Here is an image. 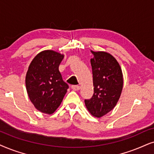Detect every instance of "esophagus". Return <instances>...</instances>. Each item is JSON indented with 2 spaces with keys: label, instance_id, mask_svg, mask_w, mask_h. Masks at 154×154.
<instances>
[{
  "label": "esophagus",
  "instance_id": "1",
  "mask_svg": "<svg viewBox=\"0 0 154 154\" xmlns=\"http://www.w3.org/2000/svg\"><path fill=\"white\" fill-rule=\"evenodd\" d=\"M72 89L74 91H79V90L80 89V86L73 85L72 86Z\"/></svg>",
  "mask_w": 154,
  "mask_h": 154
}]
</instances>
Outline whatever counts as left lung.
Returning a JSON list of instances; mask_svg holds the SVG:
<instances>
[{"label": "left lung", "instance_id": "left-lung-1", "mask_svg": "<svg viewBox=\"0 0 154 154\" xmlns=\"http://www.w3.org/2000/svg\"><path fill=\"white\" fill-rule=\"evenodd\" d=\"M94 94L85 100L88 111L96 118H101L116 106L123 87V75L118 61L105 51H91Z\"/></svg>", "mask_w": 154, "mask_h": 154}]
</instances>
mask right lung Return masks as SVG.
I'll list each match as a JSON object with an SVG mask.
<instances>
[{
  "label": "right lung",
  "mask_w": 154,
  "mask_h": 154,
  "mask_svg": "<svg viewBox=\"0 0 154 154\" xmlns=\"http://www.w3.org/2000/svg\"><path fill=\"white\" fill-rule=\"evenodd\" d=\"M64 55L52 50L38 53L31 62L25 77L29 98L38 111L53 114L68 89L58 69Z\"/></svg>",
  "instance_id": "obj_1"
}]
</instances>
